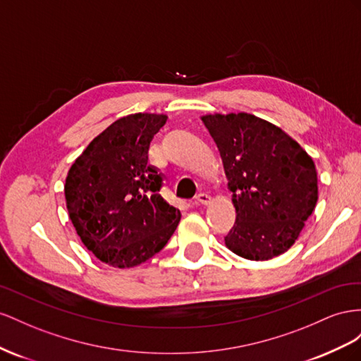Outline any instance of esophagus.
<instances>
[{
  "label": "esophagus",
  "mask_w": 361,
  "mask_h": 361,
  "mask_svg": "<svg viewBox=\"0 0 361 361\" xmlns=\"http://www.w3.org/2000/svg\"><path fill=\"white\" fill-rule=\"evenodd\" d=\"M197 202L202 204V205H209L212 202V197L209 193H200L197 197Z\"/></svg>",
  "instance_id": "34e87169"
}]
</instances>
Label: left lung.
<instances>
[{"label": "left lung", "mask_w": 361, "mask_h": 361, "mask_svg": "<svg viewBox=\"0 0 361 361\" xmlns=\"http://www.w3.org/2000/svg\"><path fill=\"white\" fill-rule=\"evenodd\" d=\"M221 152L235 222L226 248L263 262L300 238L317 202L312 157L280 127L250 113L201 118Z\"/></svg>", "instance_id": "1"}]
</instances>
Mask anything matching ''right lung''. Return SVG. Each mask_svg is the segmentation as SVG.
Here are the masks:
<instances>
[{
    "instance_id": "obj_1",
    "label": "right lung",
    "mask_w": 361,
    "mask_h": 361,
    "mask_svg": "<svg viewBox=\"0 0 361 361\" xmlns=\"http://www.w3.org/2000/svg\"><path fill=\"white\" fill-rule=\"evenodd\" d=\"M166 115L135 113L109 126L72 164L65 198L69 219L97 259L119 269L137 266L168 243L181 219L160 195L149 145Z\"/></svg>"
}]
</instances>
